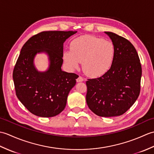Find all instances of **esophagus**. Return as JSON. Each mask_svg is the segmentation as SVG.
Returning a JSON list of instances; mask_svg holds the SVG:
<instances>
[{
  "label": "esophagus",
  "instance_id": "34e87169",
  "mask_svg": "<svg viewBox=\"0 0 154 154\" xmlns=\"http://www.w3.org/2000/svg\"><path fill=\"white\" fill-rule=\"evenodd\" d=\"M84 81L83 77H82L81 76H79L77 79V82H82V81Z\"/></svg>",
  "mask_w": 154,
  "mask_h": 154
}]
</instances>
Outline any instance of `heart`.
<instances>
[{
    "label": "heart",
    "mask_w": 154,
    "mask_h": 154,
    "mask_svg": "<svg viewBox=\"0 0 154 154\" xmlns=\"http://www.w3.org/2000/svg\"><path fill=\"white\" fill-rule=\"evenodd\" d=\"M114 53L112 42L86 35L73 40L71 50L65 51L63 56L70 69L77 68L80 62H82L85 73L90 77H99L110 68Z\"/></svg>",
    "instance_id": "1"
}]
</instances>
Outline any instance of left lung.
Wrapping results in <instances>:
<instances>
[{"instance_id":"obj_1","label":"left lung","mask_w":154,"mask_h":154,"mask_svg":"<svg viewBox=\"0 0 154 154\" xmlns=\"http://www.w3.org/2000/svg\"><path fill=\"white\" fill-rule=\"evenodd\" d=\"M105 33L114 45V60L103 76L87 81L86 101L97 115L112 117L125 113L138 99L142 66L131 42L113 32Z\"/></svg>"}]
</instances>
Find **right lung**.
<instances>
[{
  "label": "right lung",
  "instance_id": "1",
  "mask_svg": "<svg viewBox=\"0 0 154 154\" xmlns=\"http://www.w3.org/2000/svg\"><path fill=\"white\" fill-rule=\"evenodd\" d=\"M77 31H44L35 34L21 49L13 70L16 94L31 113L40 117H53L61 112L68 94L76 84L78 75L61 70L63 43ZM45 52L51 64L48 71L39 72L33 58Z\"/></svg>",
  "mask_w": 154,
  "mask_h": 154
}]
</instances>
